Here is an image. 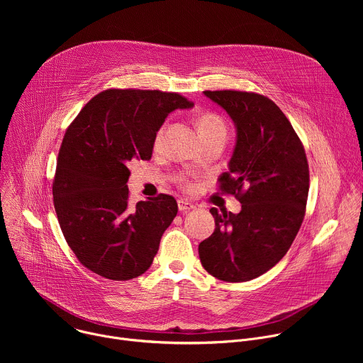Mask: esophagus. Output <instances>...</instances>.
<instances>
[{"instance_id":"esophagus-1","label":"esophagus","mask_w":363,"mask_h":363,"mask_svg":"<svg viewBox=\"0 0 363 363\" xmlns=\"http://www.w3.org/2000/svg\"><path fill=\"white\" fill-rule=\"evenodd\" d=\"M178 210H179L181 213H188V211L195 210V205L191 203V202H188V201L179 199V201H178Z\"/></svg>"}]
</instances>
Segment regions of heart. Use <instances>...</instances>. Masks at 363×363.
Instances as JSON below:
<instances>
[{"mask_svg":"<svg viewBox=\"0 0 363 363\" xmlns=\"http://www.w3.org/2000/svg\"><path fill=\"white\" fill-rule=\"evenodd\" d=\"M164 132L165 130L162 128V129L158 130L157 136H155V146H157V147L162 142ZM198 132H199L202 139L218 135V133H225V123L220 116H217L214 113H205L198 119ZM181 181H184V178H181Z\"/></svg>","mask_w":363,"mask_h":363,"instance_id":"heart-1","label":"heart"}]
</instances>
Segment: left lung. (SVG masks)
<instances>
[{
	"label": "left lung",
	"instance_id": "8db88e82",
	"mask_svg": "<svg viewBox=\"0 0 363 363\" xmlns=\"http://www.w3.org/2000/svg\"><path fill=\"white\" fill-rule=\"evenodd\" d=\"M203 94L233 119L237 138L223 192L241 202L238 214L210 213L214 233L198 245L202 267L223 281L267 273L289 251L304 218L308 165L291 123L273 100L237 90Z\"/></svg>",
	"mask_w": 363,
	"mask_h": 363
}]
</instances>
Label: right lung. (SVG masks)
I'll return each mask as SVG.
<instances>
[{
  "label": "right lung",
  "mask_w": 363,
  "mask_h": 363,
  "mask_svg": "<svg viewBox=\"0 0 363 363\" xmlns=\"http://www.w3.org/2000/svg\"><path fill=\"white\" fill-rule=\"evenodd\" d=\"M194 105L178 93L109 89L96 94L67 128L53 182L63 235L79 262L111 280L143 274L178 213L161 194L129 203V164L152 157L167 116Z\"/></svg>",
  "instance_id": "obj_1"
}]
</instances>
